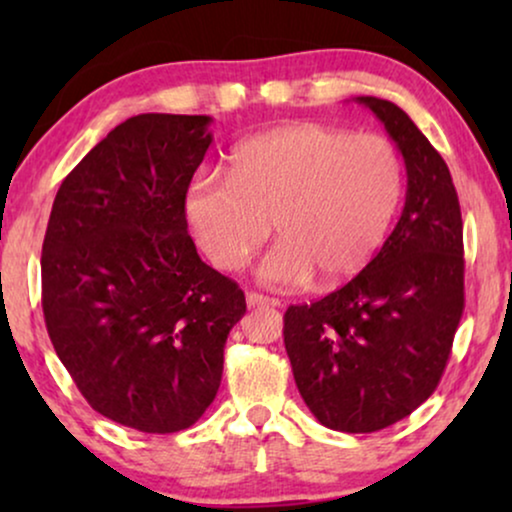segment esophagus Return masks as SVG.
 <instances>
[{"label": "esophagus", "mask_w": 512, "mask_h": 512, "mask_svg": "<svg viewBox=\"0 0 512 512\" xmlns=\"http://www.w3.org/2000/svg\"><path fill=\"white\" fill-rule=\"evenodd\" d=\"M247 305H249V307H261V305L277 307L279 300H277V298H270V296H263V293L249 291V293H247Z\"/></svg>", "instance_id": "34e87169"}]
</instances>
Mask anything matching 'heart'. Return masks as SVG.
I'll return each mask as SVG.
<instances>
[{"instance_id":"obj_1","label":"heart","mask_w":512,"mask_h":512,"mask_svg":"<svg viewBox=\"0 0 512 512\" xmlns=\"http://www.w3.org/2000/svg\"><path fill=\"white\" fill-rule=\"evenodd\" d=\"M403 191L391 139L296 123L237 146L228 179L195 177L186 219L216 268H244L272 226L279 242L258 268L263 282L303 286L317 275L321 286H338L382 249Z\"/></svg>"}]
</instances>
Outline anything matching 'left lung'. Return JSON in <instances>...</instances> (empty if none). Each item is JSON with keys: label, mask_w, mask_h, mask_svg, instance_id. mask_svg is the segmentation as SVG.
Returning <instances> with one entry per match:
<instances>
[{"label": "left lung", "mask_w": 512, "mask_h": 512, "mask_svg": "<svg viewBox=\"0 0 512 512\" xmlns=\"http://www.w3.org/2000/svg\"><path fill=\"white\" fill-rule=\"evenodd\" d=\"M356 102L403 153V214L352 282L286 310L284 345L321 424L373 433L417 410L445 373L464 314V221L445 160L410 116L380 97Z\"/></svg>", "instance_id": "8db88e82"}]
</instances>
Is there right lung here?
I'll use <instances>...</instances> for the list:
<instances>
[{
    "instance_id": "1",
    "label": "right lung",
    "mask_w": 512,
    "mask_h": 512,
    "mask_svg": "<svg viewBox=\"0 0 512 512\" xmlns=\"http://www.w3.org/2000/svg\"><path fill=\"white\" fill-rule=\"evenodd\" d=\"M209 123L139 114L116 125L62 181L41 247L55 354L90 408L142 433L198 422L247 312L244 291L188 235L186 191Z\"/></svg>"
}]
</instances>
